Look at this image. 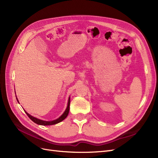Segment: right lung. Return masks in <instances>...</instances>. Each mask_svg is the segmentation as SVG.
Returning <instances> with one entry per match:
<instances>
[{"label": "right lung", "instance_id": "obj_1", "mask_svg": "<svg viewBox=\"0 0 158 158\" xmlns=\"http://www.w3.org/2000/svg\"><path fill=\"white\" fill-rule=\"evenodd\" d=\"M16 99L18 102L19 103L18 100V98H16ZM70 97H69V100H68V105H67V107H66V109H65L64 112L63 113V114L60 117H59L58 118L55 119V120L54 121H43V120H41V119H39L37 118L36 117H34L31 116V114H30L29 113H27L26 111V113L27 114V115L29 117V118L31 119V120L34 122L35 123L37 124V125H44V126H47V125H55V124H57L59 123L61 121H63L64 119H65L66 118V117L68 116L69 114V109H70Z\"/></svg>", "mask_w": 158, "mask_h": 158}]
</instances>
